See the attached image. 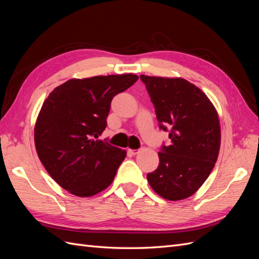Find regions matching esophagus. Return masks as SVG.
Returning a JSON list of instances; mask_svg holds the SVG:
<instances>
[{
  "label": "esophagus",
  "instance_id": "obj_1",
  "mask_svg": "<svg viewBox=\"0 0 259 259\" xmlns=\"http://www.w3.org/2000/svg\"><path fill=\"white\" fill-rule=\"evenodd\" d=\"M127 152L131 154V155H135L138 153V150H133V149H128Z\"/></svg>",
  "mask_w": 259,
  "mask_h": 259
}]
</instances>
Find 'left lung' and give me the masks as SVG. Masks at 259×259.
<instances>
[{
  "label": "left lung",
  "instance_id": "left-lung-1",
  "mask_svg": "<svg viewBox=\"0 0 259 259\" xmlns=\"http://www.w3.org/2000/svg\"><path fill=\"white\" fill-rule=\"evenodd\" d=\"M169 146L159 152V166L147 175L160 197L179 201L191 197L213 170L221 148L216 108L194 84L182 77L140 75Z\"/></svg>",
  "mask_w": 259,
  "mask_h": 259
}]
</instances>
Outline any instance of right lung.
Instances as JSON below:
<instances>
[{
	"mask_svg": "<svg viewBox=\"0 0 259 259\" xmlns=\"http://www.w3.org/2000/svg\"><path fill=\"white\" fill-rule=\"evenodd\" d=\"M137 80L132 73L71 79L44 100L34 125L36 153L71 194L93 197L113 182L126 151L97 138L106 130L112 98Z\"/></svg>",
	"mask_w": 259,
	"mask_h": 259,
	"instance_id": "1",
	"label": "right lung"
}]
</instances>
